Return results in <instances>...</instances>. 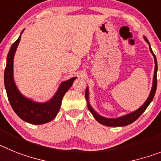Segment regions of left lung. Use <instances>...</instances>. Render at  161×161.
Here are the masks:
<instances>
[{
  "label": "left lung",
  "instance_id": "left-lung-1",
  "mask_svg": "<svg viewBox=\"0 0 161 161\" xmlns=\"http://www.w3.org/2000/svg\"><path fill=\"white\" fill-rule=\"evenodd\" d=\"M148 44L150 46V43L147 40V37H144ZM150 51L153 54L154 58H155V72H154V77H153V84H152V91H151V93H150L149 97L147 98V100L146 101V102L143 104L142 106L141 107L139 108L138 110H135L134 112H132L130 114H126V115L121 116V117H119V118L116 119H108V118H105V117H102V116L99 115V114H97V112L95 110H93L92 108L90 106V104H89L88 101V88L86 89V92H85V98L87 100V108H88L89 111L91 112L92 115L94 116V118L97 119V122H99L100 124H103V125H106V126H109V127H121V126H126V125H129V124H132L133 122H134L135 120H137V119L141 116V114H142L143 112L145 111V110L147 108V106H149L150 103L152 102V100L154 98V96L156 94V87H157V78H156V75H157V60H156V57L155 54L153 53V51H152V48L151 47H149Z\"/></svg>",
  "mask_w": 161,
  "mask_h": 161
}]
</instances>
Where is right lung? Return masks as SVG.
Returning <instances> with one entry per match:
<instances>
[{
  "label": "right lung",
  "mask_w": 161,
  "mask_h": 161,
  "mask_svg": "<svg viewBox=\"0 0 161 161\" xmlns=\"http://www.w3.org/2000/svg\"><path fill=\"white\" fill-rule=\"evenodd\" d=\"M20 38L21 37L12 44L7 55L6 66L4 73V82L8 99L14 111L21 119L32 124H46L54 119L58 114L61 106L62 98L72 86L76 77L63 82L52 99L46 103H37L27 99L19 92L13 78V60Z\"/></svg>",
  "instance_id": "obj_1"
}]
</instances>
